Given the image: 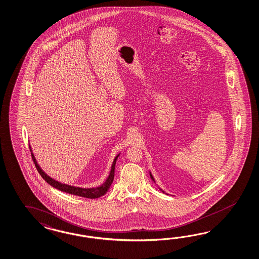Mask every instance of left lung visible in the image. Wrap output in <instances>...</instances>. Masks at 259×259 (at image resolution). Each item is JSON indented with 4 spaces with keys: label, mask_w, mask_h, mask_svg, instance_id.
<instances>
[{
    "label": "left lung",
    "mask_w": 259,
    "mask_h": 259,
    "mask_svg": "<svg viewBox=\"0 0 259 259\" xmlns=\"http://www.w3.org/2000/svg\"><path fill=\"white\" fill-rule=\"evenodd\" d=\"M150 176H151V179H152V180H153V181H154V177H153V175H152V174H151V172H150ZM160 190H162V189H160ZM162 192H164V191L162 190Z\"/></svg>",
    "instance_id": "1"
}]
</instances>
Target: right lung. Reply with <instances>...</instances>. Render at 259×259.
Segmentation results:
<instances>
[{"instance_id":"obj_1","label":"right lung","mask_w":259,"mask_h":259,"mask_svg":"<svg viewBox=\"0 0 259 259\" xmlns=\"http://www.w3.org/2000/svg\"><path fill=\"white\" fill-rule=\"evenodd\" d=\"M30 151H31V154H32V158L35 163V168L37 169V171L39 172V175H41L42 178L51 185L52 187H54L55 189H59L63 192H67L70 193L72 195L80 196V197H84V198H90V199H96L101 196L105 195V193L108 191V189L111 186L112 182L114 180V174H115V165H116V161L118 159L119 154H118L115 159L113 161V164L111 166V170L110 174L108 175L107 179L105 180V182L97 188H91V189H82V188H78V187H73V186H70V185H66V184H62V183L58 182L55 179L51 178L49 175H46L41 168L38 166L37 162L35 160V155L32 153V149L31 146L29 145Z\"/></svg>"}]
</instances>
